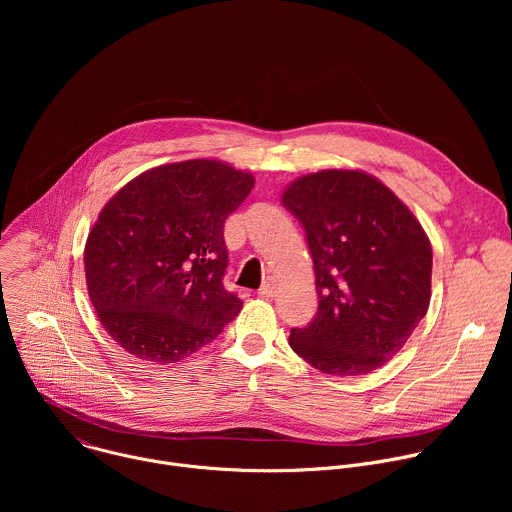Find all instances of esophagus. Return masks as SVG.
Listing matches in <instances>:
<instances>
[{
    "label": "esophagus",
    "mask_w": 512,
    "mask_h": 512,
    "mask_svg": "<svg viewBox=\"0 0 512 512\" xmlns=\"http://www.w3.org/2000/svg\"><path fill=\"white\" fill-rule=\"evenodd\" d=\"M259 296L261 298H273L275 296V281L273 279L263 281V285L259 287Z\"/></svg>",
    "instance_id": "1"
}]
</instances>
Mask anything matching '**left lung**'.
<instances>
[{
	"label": "left lung",
	"mask_w": 512,
	"mask_h": 512,
	"mask_svg": "<svg viewBox=\"0 0 512 512\" xmlns=\"http://www.w3.org/2000/svg\"><path fill=\"white\" fill-rule=\"evenodd\" d=\"M283 206L314 259L318 312L289 346L314 369L367 375L389 362L431 298V243L413 212L375 176L322 170L291 182Z\"/></svg>",
	"instance_id": "1"
}]
</instances>
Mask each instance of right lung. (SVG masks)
Returning <instances> with one entry per match:
<instances>
[{"instance_id": "1", "label": "right lung", "mask_w": 512, "mask_h": 512, "mask_svg": "<svg viewBox=\"0 0 512 512\" xmlns=\"http://www.w3.org/2000/svg\"><path fill=\"white\" fill-rule=\"evenodd\" d=\"M255 186L218 160L152 168L101 210L85 245L91 304L129 354L168 364L214 340L243 302L225 289V221Z\"/></svg>"}]
</instances>
